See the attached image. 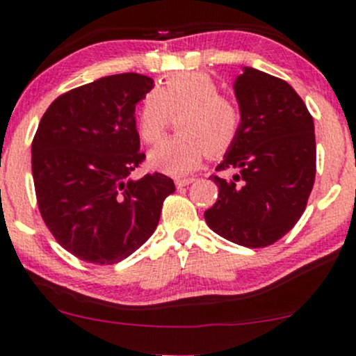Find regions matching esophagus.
Here are the masks:
<instances>
[{
	"label": "esophagus",
	"instance_id": "1",
	"mask_svg": "<svg viewBox=\"0 0 356 356\" xmlns=\"http://www.w3.org/2000/svg\"><path fill=\"white\" fill-rule=\"evenodd\" d=\"M196 181L194 177H181V179H175V186L177 187H186L189 184H193V182Z\"/></svg>",
	"mask_w": 356,
	"mask_h": 356
}]
</instances>
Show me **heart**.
Segmentation results:
<instances>
[{"mask_svg":"<svg viewBox=\"0 0 356 356\" xmlns=\"http://www.w3.org/2000/svg\"><path fill=\"white\" fill-rule=\"evenodd\" d=\"M220 92V86L209 74L181 72L143 97L136 131L148 145L162 140L170 115L184 111L179 118L182 135L159 143L148 155L154 169L186 175L197 169L209 154L220 157L235 143L241 111L235 101Z\"/></svg>","mask_w":356,"mask_h":356,"instance_id":"b5f03b06","label":"heart"}]
</instances>
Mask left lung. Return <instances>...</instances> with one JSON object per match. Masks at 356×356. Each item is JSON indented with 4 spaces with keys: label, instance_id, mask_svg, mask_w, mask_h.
Wrapping results in <instances>:
<instances>
[{
    "label": "left lung",
    "instance_id": "left-lung-1",
    "mask_svg": "<svg viewBox=\"0 0 356 356\" xmlns=\"http://www.w3.org/2000/svg\"><path fill=\"white\" fill-rule=\"evenodd\" d=\"M241 127L216 170H238L232 181L211 175L218 201L204 213L214 233L248 248L275 243L294 228L314 186V121L286 81L243 67L235 81Z\"/></svg>",
    "mask_w": 356,
    "mask_h": 356
}]
</instances>
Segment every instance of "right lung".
Wrapping results in <instances>:
<instances>
[{
  "instance_id": "right-lung-1",
  "label": "right lung",
  "mask_w": 356,
  "mask_h": 356,
  "mask_svg": "<svg viewBox=\"0 0 356 356\" xmlns=\"http://www.w3.org/2000/svg\"><path fill=\"white\" fill-rule=\"evenodd\" d=\"M152 88L135 72L79 86L50 104L33 136L42 218L60 247L89 264H118L142 247L175 191L159 172L130 177L145 160L135 106Z\"/></svg>"
}]
</instances>
